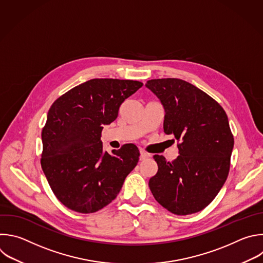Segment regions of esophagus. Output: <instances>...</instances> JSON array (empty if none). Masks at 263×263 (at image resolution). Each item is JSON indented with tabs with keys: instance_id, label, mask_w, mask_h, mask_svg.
<instances>
[{
	"instance_id": "obj_1",
	"label": "esophagus",
	"mask_w": 263,
	"mask_h": 263,
	"mask_svg": "<svg viewBox=\"0 0 263 263\" xmlns=\"http://www.w3.org/2000/svg\"><path fill=\"white\" fill-rule=\"evenodd\" d=\"M147 158H148V155H147L146 153H144V152L140 151V157H139V160H140V161H143V160H145V159H147Z\"/></svg>"
}]
</instances>
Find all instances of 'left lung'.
I'll use <instances>...</instances> for the list:
<instances>
[{"instance_id": "obj_1", "label": "left lung", "mask_w": 263, "mask_h": 263, "mask_svg": "<svg viewBox=\"0 0 263 263\" xmlns=\"http://www.w3.org/2000/svg\"><path fill=\"white\" fill-rule=\"evenodd\" d=\"M145 86L164 108V132L181 142L180 155L171 162L154 156L158 171L149 179V189L172 214L200 212L228 177L234 140L227 115L212 97L183 79H152Z\"/></svg>"}]
</instances>
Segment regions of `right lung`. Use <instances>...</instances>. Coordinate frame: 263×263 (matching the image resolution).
I'll list each match as a JSON object with an SVG mask.
<instances>
[{
	"instance_id": "1",
	"label": "right lung",
	"mask_w": 263,
	"mask_h": 263,
	"mask_svg": "<svg viewBox=\"0 0 263 263\" xmlns=\"http://www.w3.org/2000/svg\"><path fill=\"white\" fill-rule=\"evenodd\" d=\"M142 83L95 78L57 99L42 130L41 166L57 198L68 209L89 214L110 203L139 160L138 147L103 151L101 132L121 104Z\"/></svg>"
}]
</instances>
